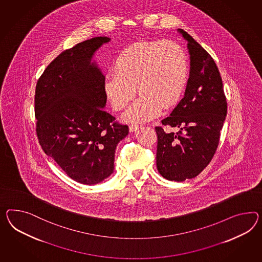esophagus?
Listing matches in <instances>:
<instances>
[{
    "mask_svg": "<svg viewBox=\"0 0 262 262\" xmlns=\"http://www.w3.org/2000/svg\"><path fill=\"white\" fill-rule=\"evenodd\" d=\"M139 125H137V124H131L130 126H129V130H130V132H136L138 129H139Z\"/></svg>",
    "mask_w": 262,
    "mask_h": 262,
    "instance_id": "1",
    "label": "esophagus"
}]
</instances>
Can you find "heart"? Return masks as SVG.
Listing matches in <instances>:
<instances>
[{"label":"heart","mask_w":262,"mask_h":262,"mask_svg":"<svg viewBox=\"0 0 262 262\" xmlns=\"http://www.w3.org/2000/svg\"><path fill=\"white\" fill-rule=\"evenodd\" d=\"M113 73L105 76L103 88L115 110L127 107L137 88L141 98L123 119L150 121L162 107H172L180 101L189 75L187 54L173 40L136 42L118 55Z\"/></svg>","instance_id":"1"}]
</instances>
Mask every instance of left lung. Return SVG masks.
I'll use <instances>...</instances> for the list:
<instances>
[{
	"label": "left lung",
	"instance_id": "obj_1",
	"mask_svg": "<svg viewBox=\"0 0 262 262\" xmlns=\"http://www.w3.org/2000/svg\"><path fill=\"white\" fill-rule=\"evenodd\" d=\"M187 40L190 75L184 97L163 125L180 128L166 133L157 126V168L168 181L193 179L212 161L220 142L221 130L227 114V102L222 77L215 60L183 29Z\"/></svg>",
	"mask_w": 262,
	"mask_h": 262
}]
</instances>
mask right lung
Instances as JSON below:
<instances>
[{"label": "right lung", "mask_w": 262, "mask_h": 262, "mask_svg": "<svg viewBox=\"0 0 262 262\" xmlns=\"http://www.w3.org/2000/svg\"><path fill=\"white\" fill-rule=\"evenodd\" d=\"M110 41L96 37L67 49L37 81L36 132L43 152L66 174L82 184H97L114 171L115 150L127 125L104 111V76L95 52Z\"/></svg>", "instance_id": "1"}]
</instances>
